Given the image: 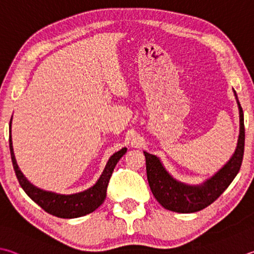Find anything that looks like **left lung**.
Segmentation results:
<instances>
[{"label": "left lung", "mask_w": 254, "mask_h": 254, "mask_svg": "<svg viewBox=\"0 0 254 254\" xmlns=\"http://www.w3.org/2000/svg\"><path fill=\"white\" fill-rule=\"evenodd\" d=\"M236 95L239 114H240V134L238 146L227 164L223 165L213 177L207 179L199 186H190L175 180L163 167L158 156L144 151L147 181L152 193L159 203L164 209L178 212V213H193L209 206L218 199L227 188L231 184L233 179L241 168L244 153V119L241 105Z\"/></svg>", "instance_id": "8db88e82"}]
</instances>
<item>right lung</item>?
<instances>
[{
	"label": "right lung",
	"instance_id": "add662e5",
	"mask_svg": "<svg viewBox=\"0 0 254 254\" xmlns=\"http://www.w3.org/2000/svg\"><path fill=\"white\" fill-rule=\"evenodd\" d=\"M11 123L12 119L10 121V151L13 168H14L20 186L36 204H39L45 212L58 216V218L73 219L91 213V212L95 211L103 203L105 196H107V188L110 178H111L113 170L119 162V160L126 154L127 147H123L120 151L115 152L111 158L109 159L107 165H105V169L103 170V173L101 174L98 182L93 187L83 192L74 193V194H60V193L45 191L33 186L24 177L21 170L18 169L14 152H13Z\"/></svg>",
	"mask_w": 254,
	"mask_h": 254
}]
</instances>
